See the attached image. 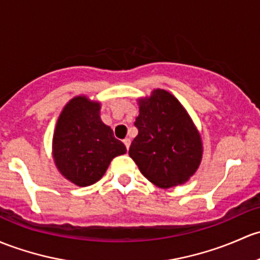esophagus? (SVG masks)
<instances>
[{"instance_id":"34e87169","label":"esophagus","mask_w":260,"mask_h":260,"mask_svg":"<svg viewBox=\"0 0 260 260\" xmlns=\"http://www.w3.org/2000/svg\"><path fill=\"white\" fill-rule=\"evenodd\" d=\"M123 143H124V146L127 147V149H129V146H131V139L129 138L123 139Z\"/></svg>"}]
</instances>
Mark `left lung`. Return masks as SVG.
I'll return each instance as SVG.
<instances>
[{
	"mask_svg": "<svg viewBox=\"0 0 260 260\" xmlns=\"http://www.w3.org/2000/svg\"><path fill=\"white\" fill-rule=\"evenodd\" d=\"M138 136L129 155L141 173L159 188L184 184L199 168L203 142L182 103L166 89H153L137 100Z\"/></svg>",
	"mask_w": 260,
	"mask_h": 260,
	"instance_id": "left-lung-1",
	"label": "left lung"
}]
</instances>
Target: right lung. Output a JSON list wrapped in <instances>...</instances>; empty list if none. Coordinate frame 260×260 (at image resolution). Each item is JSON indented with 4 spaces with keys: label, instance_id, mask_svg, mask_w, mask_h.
Listing matches in <instances>:
<instances>
[{
    "label": "right lung",
    "instance_id": "obj_1",
    "mask_svg": "<svg viewBox=\"0 0 260 260\" xmlns=\"http://www.w3.org/2000/svg\"><path fill=\"white\" fill-rule=\"evenodd\" d=\"M127 152L101 119V102L76 95L57 119L52 138V157L59 173L78 187L98 182L112 159Z\"/></svg>",
    "mask_w": 260,
    "mask_h": 260
}]
</instances>
